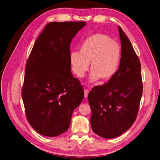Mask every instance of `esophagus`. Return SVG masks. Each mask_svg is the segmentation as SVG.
Masks as SVG:
<instances>
[{
    "instance_id": "obj_1",
    "label": "esophagus",
    "mask_w": 160,
    "mask_h": 160,
    "mask_svg": "<svg viewBox=\"0 0 160 160\" xmlns=\"http://www.w3.org/2000/svg\"><path fill=\"white\" fill-rule=\"evenodd\" d=\"M84 98H86L88 97V93H89V90L88 89H84Z\"/></svg>"
}]
</instances>
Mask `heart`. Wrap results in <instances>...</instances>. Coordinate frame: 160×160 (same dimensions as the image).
<instances>
[{
    "label": "heart",
    "mask_w": 160,
    "mask_h": 160,
    "mask_svg": "<svg viewBox=\"0 0 160 160\" xmlns=\"http://www.w3.org/2000/svg\"><path fill=\"white\" fill-rule=\"evenodd\" d=\"M122 58L120 44L109 36L102 33L90 36L80 46V52L70 54V62L74 73L82 78L90 63V80L100 78L108 81L115 76Z\"/></svg>",
    "instance_id": "b5f03b06"
}]
</instances>
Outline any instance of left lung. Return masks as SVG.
I'll return each instance as SVG.
<instances>
[{
	"label": "left lung",
	"instance_id": "left-lung-1",
	"mask_svg": "<svg viewBox=\"0 0 160 160\" xmlns=\"http://www.w3.org/2000/svg\"><path fill=\"white\" fill-rule=\"evenodd\" d=\"M118 30L122 46L119 68L107 84L94 87L88 96L92 129L104 138L119 136L132 126L142 96L140 60L120 27Z\"/></svg>",
	"mask_w": 160,
	"mask_h": 160
}]
</instances>
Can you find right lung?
Masks as SVG:
<instances>
[{
	"mask_svg": "<svg viewBox=\"0 0 160 160\" xmlns=\"http://www.w3.org/2000/svg\"><path fill=\"white\" fill-rule=\"evenodd\" d=\"M85 22L46 25L26 64L22 98L30 124L40 134L59 136L68 130L84 89L72 74L70 46Z\"/></svg>",
	"mask_w": 160,
	"mask_h": 160,
	"instance_id": "add662e5",
	"label": "right lung"
}]
</instances>
